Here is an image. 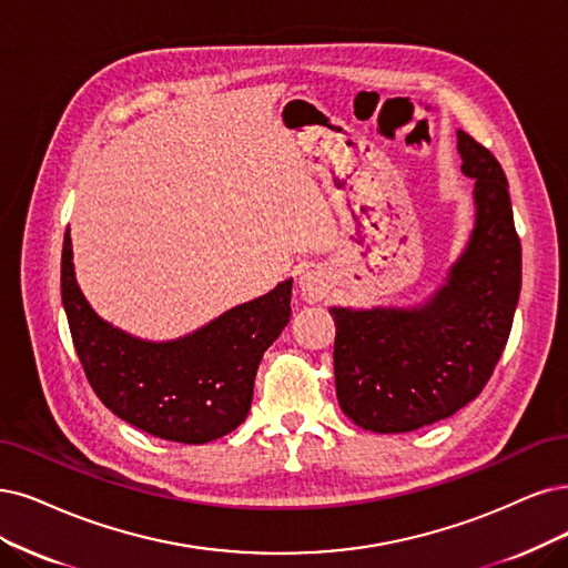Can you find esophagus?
Returning a JSON list of instances; mask_svg holds the SVG:
<instances>
[{"mask_svg": "<svg viewBox=\"0 0 568 568\" xmlns=\"http://www.w3.org/2000/svg\"><path fill=\"white\" fill-rule=\"evenodd\" d=\"M300 290H302V297L308 302V304H316V302H323L327 297L329 292V281L323 271H306L304 276L300 278Z\"/></svg>", "mask_w": 568, "mask_h": 568, "instance_id": "1", "label": "esophagus"}]
</instances>
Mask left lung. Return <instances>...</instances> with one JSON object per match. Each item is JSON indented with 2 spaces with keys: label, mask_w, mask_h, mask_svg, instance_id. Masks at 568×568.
I'll return each instance as SVG.
<instances>
[{
  "label": "left lung",
  "mask_w": 568,
  "mask_h": 568,
  "mask_svg": "<svg viewBox=\"0 0 568 568\" xmlns=\"http://www.w3.org/2000/svg\"><path fill=\"white\" fill-rule=\"evenodd\" d=\"M475 180L477 222L449 281L418 308L332 306L334 386L342 412L372 433H409L481 393L508 344L521 290V243L496 156L458 131Z\"/></svg>",
  "instance_id": "left-lung-1"
}]
</instances>
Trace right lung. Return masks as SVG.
Here are the masks:
<instances>
[{
    "mask_svg": "<svg viewBox=\"0 0 568 568\" xmlns=\"http://www.w3.org/2000/svg\"><path fill=\"white\" fill-rule=\"evenodd\" d=\"M60 292L83 374L100 403L154 437L203 445L245 422L262 355L290 323L292 281L184 339L140 342L100 321L83 300L68 231Z\"/></svg>",
    "mask_w": 568,
    "mask_h": 568,
    "instance_id": "add662e5",
    "label": "right lung"
}]
</instances>
